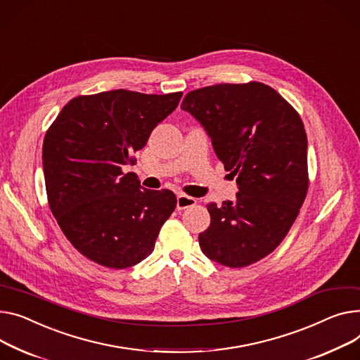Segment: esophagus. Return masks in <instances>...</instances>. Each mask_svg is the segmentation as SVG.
I'll return each instance as SVG.
<instances>
[{
	"label": "esophagus",
	"instance_id": "1",
	"mask_svg": "<svg viewBox=\"0 0 360 360\" xmlns=\"http://www.w3.org/2000/svg\"><path fill=\"white\" fill-rule=\"evenodd\" d=\"M195 204H197V200L193 197H188L185 194H179L176 197V208L178 210H186V208L194 207Z\"/></svg>",
	"mask_w": 360,
	"mask_h": 360
}]
</instances>
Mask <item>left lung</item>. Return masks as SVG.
I'll return each mask as SVG.
<instances>
[{"mask_svg": "<svg viewBox=\"0 0 360 360\" xmlns=\"http://www.w3.org/2000/svg\"><path fill=\"white\" fill-rule=\"evenodd\" d=\"M181 108L204 127L238 188L234 201L207 205L211 223L198 236L200 248L220 265H252L279 246L307 195L301 117L260 82L191 91Z\"/></svg>", "mask_w": 360, "mask_h": 360, "instance_id": "obj_1", "label": "left lung"}]
</instances>
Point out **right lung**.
Listing matches in <instances>:
<instances>
[{
    "label": "right lung",
    "instance_id": "right-lung-1",
    "mask_svg": "<svg viewBox=\"0 0 360 360\" xmlns=\"http://www.w3.org/2000/svg\"><path fill=\"white\" fill-rule=\"evenodd\" d=\"M182 92L114 89L70 100L46 131L43 172L49 207L68 240L89 260L126 269L146 259L176 207L169 189L124 174L131 155L179 104Z\"/></svg>",
    "mask_w": 360,
    "mask_h": 360
}]
</instances>
